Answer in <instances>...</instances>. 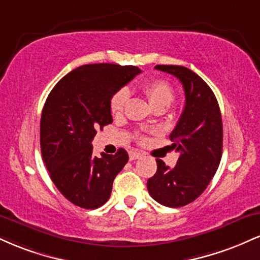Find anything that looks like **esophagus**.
Instances as JSON below:
<instances>
[{
	"instance_id": "esophagus-1",
	"label": "esophagus",
	"mask_w": 260,
	"mask_h": 260,
	"mask_svg": "<svg viewBox=\"0 0 260 260\" xmlns=\"http://www.w3.org/2000/svg\"><path fill=\"white\" fill-rule=\"evenodd\" d=\"M142 157V154L138 153V151H129V160H137Z\"/></svg>"
}]
</instances>
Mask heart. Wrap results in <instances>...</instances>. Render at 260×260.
<instances>
[{
  "label": "heart",
  "mask_w": 260,
  "mask_h": 260,
  "mask_svg": "<svg viewBox=\"0 0 260 260\" xmlns=\"http://www.w3.org/2000/svg\"><path fill=\"white\" fill-rule=\"evenodd\" d=\"M142 90L147 95L149 103L154 109L170 106L175 98L174 88L170 83L162 79H153L150 82L144 83L142 85ZM128 98H129V92L126 88H121L113 92L111 99H110V110H111L112 115H118L123 111Z\"/></svg>",
  "instance_id": "1"
}]
</instances>
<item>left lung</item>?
I'll use <instances>...</instances> for the list:
<instances>
[{
  "mask_svg": "<svg viewBox=\"0 0 260 260\" xmlns=\"http://www.w3.org/2000/svg\"><path fill=\"white\" fill-rule=\"evenodd\" d=\"M183 85L186 105L170 134L180 153L175 168L156 160L157 170L148 180L149 194L160 204L180 208L196 201L215 175L222 155V121L219 104L207 83L183 66L157 64Z\"/></svg>",
  "mask_w": 260,
  "mask_h": 260,
  "instance_id": "obj_1",
  "label": "left lung"
}]
</instances>
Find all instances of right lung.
I'll use <instances>...</instances> for the list:
<instances>
[{"label":"right lung","mask_w":260,"mask_h":260,"mask_svg":"<svg viewBox=\"0 0 260 260\" xmlns=\"http://www.w3.org/2000/svg\"><path fill=\"white\" fill-rule=\"evenodd\" d=\"M142 71L134 66L84 64L53 86L40 121V145L50 177L66 199L84 209L100 208L128 161L120 148L115 155L92 154L96 129L112 123L110 99Z\"/></svg>","instance_id":"1"}]
</instances>
